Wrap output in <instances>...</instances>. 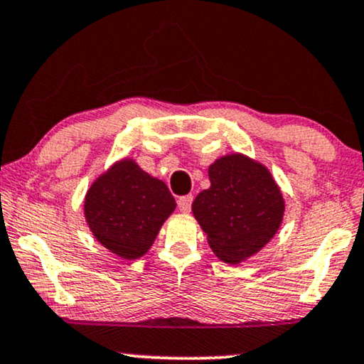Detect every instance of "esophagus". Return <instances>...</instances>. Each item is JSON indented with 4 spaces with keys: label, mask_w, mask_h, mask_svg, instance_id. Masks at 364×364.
I'll return each mask as SVG.
<instances>
[{
    "label": "esophagus",
    "mask_w": 364,
    "mask_h": 364,
    "mask_svg": "<svg viewBox=\"0 0 364 364\" xmlns=\"http://www.w3.org/2000/svg\"><path fill=\"white\" fill-rule=\"evenodd\" d=\"M191 203H193L191 195L178 198V208H179V211H183V213H188V211L191 210Z\"/></svg>",
    "instance_id": "obj_1"
}]
</instances>
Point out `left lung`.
<instances>
[{"mask_svg": "<svg viewBox=\"0 0 364 364\" xmlns=\"http://www.w3.org/2000/svg\"><path fill=\"white\" fill-rule=\"evenodd\" d=\"M211 186L193 201V215L211 250L227 264H240L270 242L282 223L284 198L269 169L242 154L216 159Z\"/></svg>", "mask_w": 364, "mask_h": 364, "instance_id": "left-lung-1", "label": "left lung"}]
</instances>
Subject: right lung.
I'll use <instances>...</instances> for the list:
<instances>
[{
  "instance_id": "obj_1",
  "label": "right lung",
  "mask_w": 364,
  "mask_h": 364,
  "mask_svg": "<svg viewBox=\"0 0 364 364\" xmlns=\"http://www.w3.org/2000/svg\"><path fill=\"white\" fill-rule=\"evenodd\" d=\"M85 220L94 237L122 259H139L176 208L163 181L124 159L104 173L85 196Z\"/></svg>"
}]
</instances>
